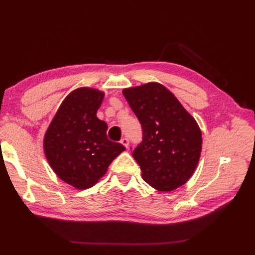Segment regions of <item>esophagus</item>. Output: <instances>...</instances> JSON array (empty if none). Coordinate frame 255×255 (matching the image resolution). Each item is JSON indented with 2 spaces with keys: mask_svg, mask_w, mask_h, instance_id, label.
Segmentation results:
<instances>
[{
  "mask_svg": "<svg viewBox=\"0 0 255 255\" xmlns=\"http://www.w3.org/2000/svg\"><path fill=\"white\" fill-rule=\"evenodd\" d=\"M120 142H121L123 145H125L126 148H128V139L127 137H123L122 139L120 140Z\"/></svg>",
  "mask_w": 255,
  "mask_h": 255,
  "instance_id": "1",
  "label": "esophagus"
}]
</instances>
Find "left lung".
Here are the masks:
<instances>
[{
  "instance_id": "8db88e82",
  "label": "left lung",
  "mask_w": 255,
  "mask_h": 255,
  "mask_svg": "<svg viewBox=\"0 0 255 255\" xmlns=\"http://www.w3.org/2000/svg\"><path fill=\"white\" fill-rule=\"evenodd\" d=\"M122 92L142 128V141L132 152L142 179L160 191L182 186L194 173L201 154L202 134L196 120L158 83Z\"/></svg>"
}]
</instances>
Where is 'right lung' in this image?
Segmentation results:
<instances>
[{"label":"right lung","mask_w":255,"mask_h":255,"mask_svg":"<svg viewBox=\"0 0 255 255\" xmlns=\"http://www.w3.org/2000/svg\"><path fill=\"white\" fill-rule=\"evenodd\" d=\"M103 98V92L91 88L72 91L44 136V153L54 172L78 189L94 186L126 150L107 138L106 122L97 117Z\"/></svg>","instance_id":"obj_1"}]
</instances>
